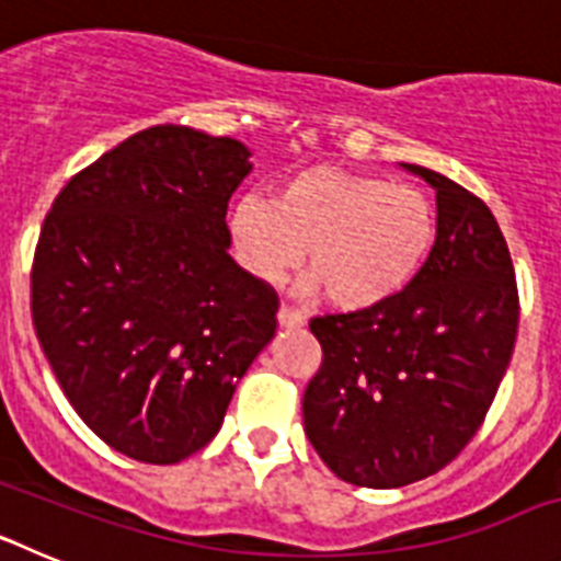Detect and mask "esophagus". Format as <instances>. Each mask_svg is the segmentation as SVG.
I'll list each match as a JSON object with an SVG mask.
<instances>
[{
  "instance_id": "obj_1",
  "label": "esophagus",
  "mask_w": 561,
  "mask_h": 561,
  "mask_svg": "<svg viewBox=\"0 0 561 561\" xmlns=\"http://www.w3.org/2000/svg\"><path fill=\"white\" fill-rule=\"evenodd\" d=\"M277 323H280V329H300V325H304V314L289 309V306H280V309H277Z\"/></svg>"
}]
</instances>
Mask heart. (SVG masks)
<instances>
[{
  "label": "heart",
  "instance_id": "b5f03b06",
  "mask_svg": "<svg viewBox=\"0 0 561 561\" xmlns=\"http://www.w3.org/2000/svg\"><path fill=\"white\" fill-rule=\"evenodd\" d=\"M232 250L247 272L275 284L309 261V289H325L340 309L388 304L413 284L438 236L424 191L370 173L309 168L272 193L241 196L227 219Z\"/></svg>",
  "mask_w": 561,
  "mask_h": 561
}]
</instances>
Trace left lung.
I'll return each mask as SVG.
<instances>
[{
	"label": "left lung",
	"mask_w": 561,
	"mask_h": 561,
	"mask_svg": "<svg viewBox=\"0 0 561 561\" xmlns=\"http://www.w3.org/2000/svg\"><path fill=\"white\" fill-rule=\"evenodd\" d=\"M438 236L427 264L376 309L314 317L323 365L304 396L311 447L336 478L401 489L440 472L472 440L512 362L519 306L492 210L421 165Z\"/></svg>",
	"instance_id": "1"
}]
</instances>
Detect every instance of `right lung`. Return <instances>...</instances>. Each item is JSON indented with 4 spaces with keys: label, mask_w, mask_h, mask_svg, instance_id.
I'll return each mask as SVG.
<instances>
[{
    "label": "right lung",
    "mask_w": 561,
    "mask_h": 561,
    "mask_svg": "<svg viewBox=\"0 0 561 561\" xmlns=\"http://www.w3.org/2000/svg\"><path fill=\"white\" fill-rule=\"evenodd\" d=\"M250 157L232 137L151 126L72 176L44 219V356L83 424L142 463L210 444L275 336L277 295L227 252V202Z\"/></svg>",
    "instance_id": "right-lung-1"
}]
</instances>
